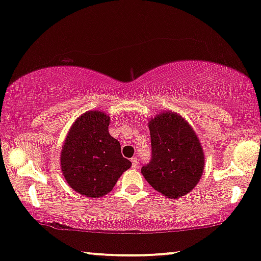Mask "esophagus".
Returning <instances> with one entry per match:
<instances>
[{
	"instance_id": "1",
	"label": "esophagus",
	"mask_w": 261,
	"mask_h": 261,
	"mask_svg": "<svg viewBox=\"0 0 261 261\" xmlns=\"http://www.w3.org/2000/svg\"><path fill=\"white\" fill-rule=\"evenodd\" d=\"M130 162H132V166H133V167H138V159L137 158H135V156H134V158H132L130 159Z\"/></svg>"
}]
</instances>
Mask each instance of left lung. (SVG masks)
Instances as JSON below:
<instances>
[{
    "label": "left lung",
    "instance_id": "1",
    "mask_svg": "<svg viewBox=\"0 0 261 261\" xmlns=\"http://www.w3.org/2000/svg\"><path fill=\"white\" fill-rule=\"evenodd\" d=\"M148 128L152 159L141 169L142 176L169 198L189 194L204 170V152L194 128L176 112L156 114Z\"/></svg>",
    "mask_w": 261,
    "mask_h": 261
}]
</instances>
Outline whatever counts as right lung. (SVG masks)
Here are the masks:
<instances>
[{"mask_svg": "<svg viewBox=\"0 0 261 261\" xmlns=\"http://www.w3.org/2000/svg\"><path fill=\"white\" fill-rule=\"evenodd\" d=\"M109 123L106 113L89 110L77 117L62 146L63 176L71 189L85 197L108 194L132 166L121 154L120 142L109 134Z\"/></svg>", "mask_w": 261, "mask_h": 261, "instance_id": "1", "label": "right lung"}]
</instances>
